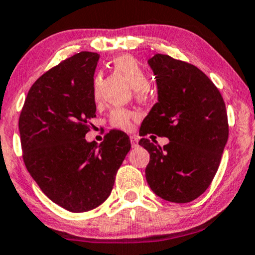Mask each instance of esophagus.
<instances>
[{
    "instance_id": "1",
    "label": "esophagus",
    "mask_w": 255,
    "mask_h": 255,
    "mask_svg": "<svg viewBox=\"0 0 255 255\" xmlns=\"http://www.w3.org/2000/svg\"><path fill=\"white\" fill-rule=\"evenodd\" d=\"M138 136H136V135H132V136H130V141H131V145H132V147H137V145H138Z\"/></svg>"
}]
</instances>
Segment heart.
<instances>
[{
	"mask_svg": "<svg viewBox=\"0 0 255 255\" xmlns=\"http://www.w3.org/2000/svg\"><path fill=\"white\" fill-rule=\"evenodd\" d=\"M112 66L114 70L120 72L130 83L131 87L136 89L137 95L139 97L147 96L148 91V74L144 68L138 64L136 59L130 55H120L112 60ZM100 85H101V78L99 76L94 78L93 83V94L94 99L99 101L100 99ZM135 114L130 111L116 108L112 111L110 116V123L113 128H122V130H130L131 120Z\"/></svg>",
	"mask_w": 255,
	"mask_h": 255,
	"instance_id": "obj_1",
	"label": "heart"
}]
</instances>
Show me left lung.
<instances>
[{"label": "left lung", "instance_id": "obj_1", "mask_svg": "<svg viewBox=\"0 0 255 255\" xmlns=\"http://www.w3.org/2000/svg\"><path fill=\"white\" fill-rule=\"evenodd\" d=\"M158 102L142 122L139 135L167 137L164 147L141 138L149 151L145 178L159 197L176 204L195 200L210 187L229 137L224 100L196 66L155 54L148 60Z\"/></svg>", "mask_w": 255, "mask_h": 255}]
</instances>
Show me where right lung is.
I'll list each match as a JSON object with an SVG mask.
<instances>
[{"instance_id":"obj_1","label":"right lung","mask_w":255,"mask_h":255,"mask_svg":"<svg viewBox=\"0 0 255 255\" xmlns=\"http://www.w3.org/2000/svg\"><path fill=\"white\" fill-rule=\"evenodd\" d=\"M100 55L82 51L45 72L28 90L19 118L22 158L53 202L70 212L94 210L110 196L131 148L120 130L88 142L96 117L94 74Z\"/></svg>"}]
</instances>
